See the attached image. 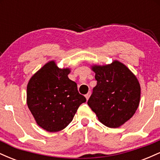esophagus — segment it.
<instances>
[{
	"label": "esophagus",
	"instance_id": "34e87169",
	"mask_svg": "<svg viewBox=\"0 0 160 160\" xmlns=\"http://www.w3.org/2000/svg\"><path fill=\"white\" fill-rule=\"evenodd\" d=\"M90 95H91V92H88L87 94H86V95H85V97H86V100H88V99L89 98V97H90Z\"/></svg>",
	"mask_w": 160,
	"mask_h": 160
}]
</instances>
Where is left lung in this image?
Segmentation results:
<instances>
[{
  "label": "left lung",
  "instance_id": "obj_1",
  "mask_svg": "<svg viewBox=\"0 0 160 160\" xmlns=\"http://www.w3.org/2000/svg\"><path fill=\"white\" fill-rule=\"evenodd\" d=\"M97 85L88 105L98 120L109 128H118L133 117L140 103L141 86L130 69L118 60L108 65H92Z\"/></svg>",
  "mask_w": 160,
  "mask_h": 160
}]
</instances>
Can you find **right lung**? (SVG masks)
<instances>
[{"instance_id": "obj_1", "label": "right lung", "mask_w": 160, "mask_h": 160, "mask_svg": "<svg viewBox=\"0 0 160 160\" xmlns=\"http://www.w3.org/2000/svg\"><path fill=\"white\" fill-rule=\"evenodd\" d=\"M70 72V68H60L51 60L28 82V107L37 124L49 132L67 127L80 104L86 102L78 92L76 82L68 77Z\"/></svg>"}]
</instances>
